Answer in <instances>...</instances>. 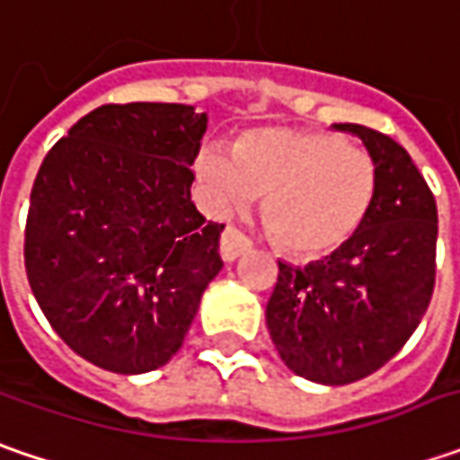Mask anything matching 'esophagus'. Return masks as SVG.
Returning <instances> with one entry per match:
<instances>
[{"label": "esophagus", "mask_w": 460, "mask_h": 460, "mask_svg": "<svg viewBox=\"0 0 460 460\" xmlns=\"http://www.w3.org/2000/svg\"><path fill=\"white\" fill-rule=\"evenodd\" d=\"M251 248H253V243H251V238H248L245 233H240L238 227H225V233H222L220 238L222 261L233 263L235 258H240L243 253H248Z\"/></svg>", "instance_id": "34e87169"}]
</instances>
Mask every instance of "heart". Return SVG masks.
<instances>
[{"instance_id":"obj_1","label":"heart","mask_w":460,"mask_h":460,"mask_svg":"<svg viewBox=\"0 0 460 460\" xmlns=\"http://www.w3.org/2000/svg\"><path fill=\"white\" fill-rule=\"evenodd\" d=\"M207 204L230 212L263 194V222L299 256L343 248L376 202L379 171L368 153L332 133L258 128L233 148L207 143L197 155Z\"/></svg>"}]
</instances>
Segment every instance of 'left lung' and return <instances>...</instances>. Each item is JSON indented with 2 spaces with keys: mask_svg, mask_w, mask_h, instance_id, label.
I'll return each instance as SVG.
<instances>
[{
  "mask_svg": "<svg viewBox=\"0 0 460 460\" xmlns=\"http://www.w3.org/2000/svg\"><path fill=\"white\" fill-rule=\"evenodd\" d=\"M361 137L379 171L376 202L343 248L305 269L279 261L266 325L296 376L343 386L379 371L410 341L435 287L438 209L410 153L363 125H332Z\"/></svg>",
  "mask_w": 460,
  "mask_h": 460,
  "instance_id": "left-lung-1",
  "label": "left lung"
}]
</instances>
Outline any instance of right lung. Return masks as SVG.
<instances>
[{
	"instance_id": "right-lung-1",
	"label": "right lung",
	"mask_w": 460,
	"mask_h": 460,
	"mask_svg": "<svg viewBox=\"0 0 460 460\" xmlns=\"http://www.w3.org/2000/svg\"><path fill=\"white\" fill-rule=\"evenodd\" d=\"M207 115L189 104H104L35 176L27 281L81 358L115 374L166 366L220 274V233L191 202Z\"/></svg>"
}]
</instances>
